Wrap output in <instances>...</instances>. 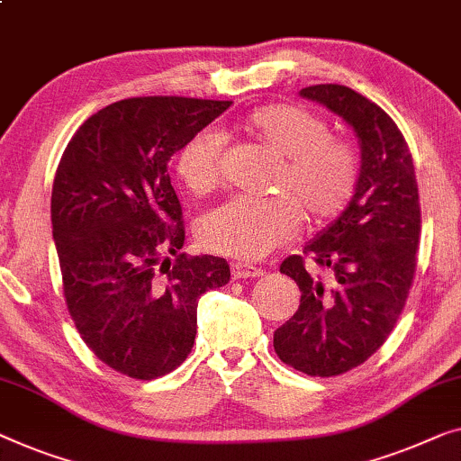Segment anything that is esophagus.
Instances as JSON below:
<instances>
[{
  "mask_svg": "<svg viewBox=\"0 0 461 461\" xmlns=\"http://www.w3.org/2000/svg\"><path fill=\"white\" fill-rule=\"evenodd\" d=\"M230 272H232V278L239 280V278H256V276H262L264 270L262 268H256V266L251 264H232L230 266Z\"/></svg>",
  "mask_w": 461,
  "mask_h": 461,
  "instance_id": "obj_1",
  "label": "esophagus"
}]
</instances>
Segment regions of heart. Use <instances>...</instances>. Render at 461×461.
I'll use <instances>...</instances> for the list:
<instances>
[{
	"mask_svg": "<svg viewBox=\"0 0 461 461\" xmlns=\"http://www.w3.org/2000/svg\"><path fill=\"white\" fill-rule=\"evenodd\" d=\"M241 129L283 158L275 191L266 202L235 197L199 224V239L222 256L259 259L297 230L302 212L312 224H329L349 208L359 181V158L351 141L335 137L330 124L302 104H266L251 112ZM222 141L199 131L175 156L178 181L193 195L220 185Z\"/></svg>",
	"mask_w": 461,
	"mask_h": 461,
	"instance_id": "1",
	"label": "heart"
}]
</instances>
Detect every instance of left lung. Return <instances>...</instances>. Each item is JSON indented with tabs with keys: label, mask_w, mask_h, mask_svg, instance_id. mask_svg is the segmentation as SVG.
I'll use <instances>...</instances> for the list:
<instances>
[{
	"label": "left lung",
	"mask_w": 461,
	"mask_h": 461,
	"mask_svg": "<svg viewBox=\"0 0 461 461\" xmlns=\"http://www.w3.org/2000/svg\"><path fill=\"white\" fill-rule=\"evenodd\" d=\"M299 95L351 126L362 166L349 208L303 247L329 280L312 276L302 256L280 264L302 302L275 330V351L303 375L337 376L364 364L402 316L420 243L418 183L402 131L375 102L343 85H312Z\"/></svg>",
	"instance_id": "left-lung-1"
}]
</instances>
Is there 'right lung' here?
I'll use <instances>...</instances> for the list:
<instances>
[{
    "mask_svg": "<svg viewBox=\"0 0 461 461\" xmlns=\"http://www.w3.org/2000/svg\"><path fill=\"white\" fill-rule=\"evenodd\" d=\"M230 104L122 99L86 118L59 159L51 232L66 305L86 347L120 375L151 380L178 368L195 343L199 297L230 280L224 258L181 253L168 175L186 139Z\"/></svg>",
    "mask_w": 461,
    "mask_h": 461,
    "instance_id": "add662e5",
    "label": "right lung"
}]
</instances>
